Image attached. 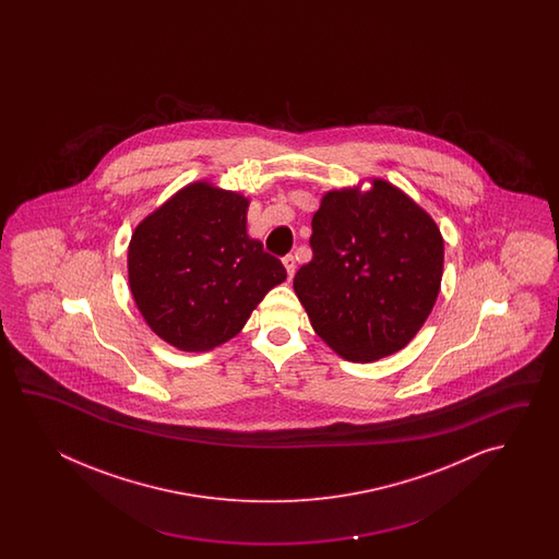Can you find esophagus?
Returning a JSON list of instances; mask_svg holds the SVG:
<instances>
[{"label": "esophagus", "mask_w": 559, "mask_h": 559, "mask_svg": "<svg viewBox=\"0 0 559 559\" xmlns=\"http://www.w3.org/2000/svg\"><path fill=\"white\" fill-rule=\"evenodd\" d=\"M282 262H284L285 270H287V277L292 280L294 274H296V258L289 253V255H284V258H282Z\"/></svg>", "instance_id": "34e87169"}]
</instances>
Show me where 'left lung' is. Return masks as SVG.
<instances>
[{
	"mask_svg": "<svg viewBox=\"0 0 559 559\" xmlns=\"http://www.w3.org/2000/svg\"><path fill=\"white\" fill-rule=\"evenodd\" d=\"M311 262L294 289L313 332L349 361L404 349L440 294V227L385 179L328 191L311 219Z\"/></svg>",
	"mask_w": 559,
	"mask_h": 559,
	"instance_id": "1",
	"label": "left lung"
}]
</instances>
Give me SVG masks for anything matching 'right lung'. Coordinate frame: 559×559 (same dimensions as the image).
Here are the masks:
<instances>
[{
  "mask_svg": "<svg viewBox=\"0 0 559 559\" xmlns=\"http://www.w3.org/2000/svg\"><path fill=\"white\" fill-rule=\"evenodd\" d=\"M250 200L193 181L131 234L128 277L145 323L183 352H210L241 332L287 274L248 236Z\"/></svg>",
  "mask_w": 559,
  "mask_h": 559,
  "instance_id": "obj_1",
  "label": "right lung"
}]
</instances>
